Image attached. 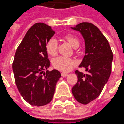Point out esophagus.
Segmentation results:
<instances>
[{"label": "esophagus", "mask_w": 124, "mask_h": 124, "mask_svg": "<svg viewBox=\"0 0 124 124\" xmlns=\"http://www.w3.org/2000/svg\"><path fill=\"white\" fill-rule=\"evenodd\" d=\"M61 75L62 76V77H67L68 74L67 73H63V72H62V73H61Z\"/></svg>", "instance_id": "1"}]
</instances>
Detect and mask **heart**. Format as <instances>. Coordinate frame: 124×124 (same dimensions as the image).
Segmentation results:
<instances>
[{"instance_id": "1", "label": "heart", "mask_w": 124, "mask_h": 124, "mask_svg": "<svg viewBox=\"0 0 124 124\" xmlns=\"http://www.w3.org/2000/svg\"><path fill=\"white\" fill-rule=\"evenodd\" d=\"M65 39L68 41V43L74 48H77L79 45V39L74 35L68 34L65 36ZM46 51L51 56H54L57 53L58 41L55 38H50L46 43ZM53 66L61 70V71H68L75 65V61L73 59L68 58L65 56H57L53 59L52 62Z\"/></svg>"}]
</instances>
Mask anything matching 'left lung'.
Wrapping results in <instances>:
<instances>
[{"instance_id":"left-lung-1","label":"left lung","mask_w":124,"mask_h":124,"mask_svg":"<svg viewBox=\"0 0 124 124\" xmlns=\"http://www.w3.org/2000/svg\"><path fill=\"white\" fill-rule=\"evenodd\" d=\"M72 29L80 32L84 38L85 55L79 67L88 71L85 74L75 71L78 81L72 88V94L79 103L85 105L102 92L112 72L113 54L106 38L93 23L83 22Z\"/></svg>"}]
</instances>
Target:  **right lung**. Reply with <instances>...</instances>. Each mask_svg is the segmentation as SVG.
<instances>
[{"mask_svg": "<svg viewBox=\"0 0 124 124\" xmlns=\"http://www.w3.org/2000/svg\"><path fill=\"white\" fill-rule=\"evenodd\" d=\"M54 34L51 27L44 23H35L28 30L14 57L12 70L17 88L22 97L32 106L48 104L61 77L56 69L44 72L50 65L46 43Z\"/></svg>", "mask_w": 124, "mask_h": 124, "instance_id": "obj_1", "label": "right lung"}]
</instances>
